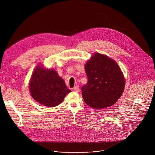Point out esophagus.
Masks as SVG:
<instances>
[{
	"instance_id": "obj_1",
	"label": "esophagus",
	"mask_w": 155,
	"mask_h": 155,
	"mask_svg": "<svg viewBox=\"0 0 155 155\" xmlns=\"http://www.w3.org/2000/svg\"><path fill=\"white\" fill-rule=\"evenodd\" d=\"M73 90H74V91H75V92H79V91H80L78 86H74V88H73Z\"/></svg>"
}]
</instances>
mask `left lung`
<instances>
[{"label":"left lung","mask_w":155,"mask_h":155,"mask_svg":"<svg viewBox=\"0 0 155 155\" xmlns=\"http://www.w3.org/2000/svg\"><path fill=\"white\" fill-rule=\"evenodd\" d=\"M85 72L87 83L81 91L86 104L100 109L114 105L121 97L125 80L114 60L96 53L85 64Z\"/></svg>","instance_id":"1"}]
</instances>
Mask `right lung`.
<instances>
[{"mask_svg":"<svg viewBox=\"0 0 155 155\" xmlns=\"http://www.w3.org/2000/svg\"><path fill=\"white\" fill-rule=\"evenodd\" d=\"M29 90L37 102L49 107L58 105L71 91L54 70H46L40 66L32 74Z\"/></svg>","mask_w":155,"mask_h":155,"instance_id":"obj_1","label":"right lung"}]
</instances>
